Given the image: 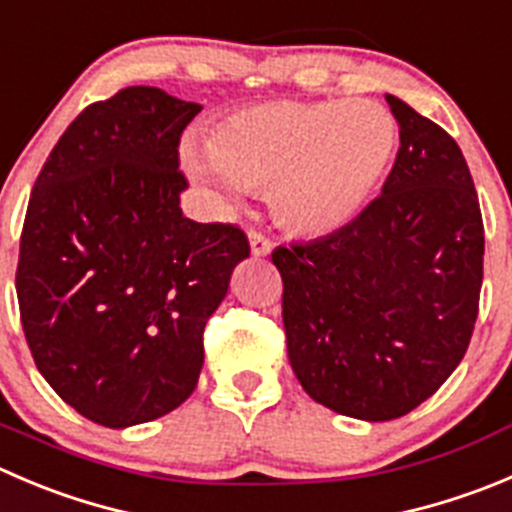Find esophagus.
Listing matches in <instances>:
<instances>
[{
    "label": "esophagus",
    "mask_w": 512,
    "mask_h": 512,
    "mask_svg": "<svg viewBox=\"0 0 512 512\" xmlns=\"http://www.w3.org/2000/svg\"><path fill=\"white\" fill-rule=\"evenodd\" d=\"M248 241H251L253 256H269L271 253V238L261 231H248Z\"/></svg>",
    "instance_id": "1"
}]
</instances>
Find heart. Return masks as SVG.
<instances>
[{
  "label": "heart",
  "mask_w": 512,
  "mask_h": 512,
  "mask_svg": "<svg viewBox=\"0 0 512 512\" xmlns=\"http://www.w3.org/2000/svg\"><path fill=\"white\" fill-rule=\"evenodd\" d=\"M397 148V123L374 100L264 102L228 115L191 170L228 191H269L276 221L326 236L362 213Z\"/></svg>",
  "instance_id": "heart-1"
}]
</instances>
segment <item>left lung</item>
<instances>
[{"instance_id": "1", "label": "left lung", "mask_w": 512, "mask_h": 512, "mask_svg": "<svg viewBox=\"0 0 512 512\" xmlns=\"http://www.w3.org/2000/svg\"><path fill=\"white\" fill-rule=\"evenodd\" d=\"M387 102L399 150L382 196L339 231L271 253L296 379L367 422L407 415L455 372L483 286V213L462 150L407 102Z\"/></svg>"}]
</instances>
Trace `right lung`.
Listing matches in <instances>:
<instances>
[{
	"label": "right lung",
	"instance_id": "1",
	"mask_svg": "<svg viewBox=\"0 0 512 512\" xmlns=\"http://www.w3.org/2000/svg\"><path fill=\"white\" fill-rule=\"evenodd\" d=\"M201 105L158 87L92 102L34 180L19 238L24 339L50 387L105 427L183 405L203 329L251 246L180 211V135Z\"/></svg>",
	"mask_w": 512,
	"mask_h": 512
}]
</instances>
